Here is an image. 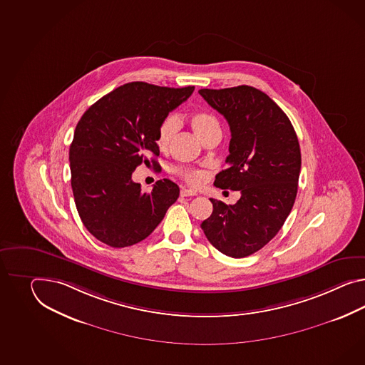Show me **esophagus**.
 Masks as SVG:
<instances>
[{
    "label": "esophagus",
    "instance_id": "esophagus-1",
    "mask_svg": "<svg viewBox=\"0 0 365 365\" xmlns=\"http://www.w3.org/2000/svg\"><path fill=\"white\" fill-rule=\"evenodd\" d=\"M195 195H197V194H196L195 191H192V190H187V188H182V190H180V196H183V197Z\"/></svg>",
    "mask_w": 365,
    "mask_h": 365
}]
</instances>
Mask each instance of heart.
<instances>
[{"instance_id":"obj_1","label":"heart","mask_w":365,"mask_h":365,"mask_svg":"<svg viewBox=\"0 0 365 365\" xmlns=\"http://www.w3.org/2000/svg\"><path fill=\"white\" fill-rule=\"evenodd\" d=\"M191 125L195 130V133L205 141L208 135L214 133H220V125L217 118L208 113V112H203L199 110L192 113L191 116ZM179 126H180V120L177 115H170L166 117L162 124L158 128V133H157V146L160 148V150H168L170 145L173 143V140L175 138V135L178 133ZM175 174L179 175L183 180H186L188 185L192 186H199L205 182V173L200 170L188 169V168H179V169L174 170Z\"/></svg>"}]
</instances>
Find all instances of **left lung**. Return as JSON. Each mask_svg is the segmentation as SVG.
<instances>
[{
    "label": "left lung",
    "instance_id": "1",
    "mask_svg": "<svg viewBox=\"0 0 365 365\" xmlns=\"http://www.w3.org/2000/svg\"><path fill=\"white\" fill-rule=\"evenodd\" d=\"M231 129L228 168L215 186L240 191L235 205L210 199L214 211L202 222L205 237L225 256L247 257L264 248L293 208L301 173V149L284 110L249 86L200 89Z\"/></svg>",
    "mask_w": 365,
    "mask_h": 365
}]
</instances>
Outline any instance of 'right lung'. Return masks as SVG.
<instances>
[{
    "label": "right lung",
    "instance_id": "1",
    "mask_svg": "<svg viewBox=\"0 0 365 365\" xmlns=\"http://www.w3.org/2000/svg\"><path fill=\"white\" fill-rule=\"evenodd\" d=\"M195 87L169 88L143 81L113 89L84 112L70 146L71 186L84 227L98 240L124 248L146 239L177 202L170 179L143 192L132 174L141 163L158 168L157 133L169 112Z\"/></svg>",
    "mask_w": 365,
    "mask_h": 365
}]
</instances>
